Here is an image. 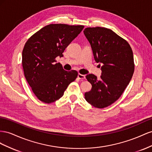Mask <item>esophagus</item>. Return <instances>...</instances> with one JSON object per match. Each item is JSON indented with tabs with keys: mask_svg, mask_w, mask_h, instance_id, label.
<instances>
[{
	"mask_svg": "<svg viewBox=\"0 0 152 152\" xmlns=\"http://www.w3.org/2000/svg\"><path fill=\"white\" fill-rule=\"evenodd\" d=\"M77 77H78L79 79L83 80L85 79V76L83 75H81V74H78V75H77Z\"/></svg>",
	"mask_w": 152,
	"mask_h": 152,
	"instance_id": "1",
	"label": "esophagus"
}]
</instances>
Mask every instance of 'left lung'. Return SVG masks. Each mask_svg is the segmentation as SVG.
<instances>
[{"instance_id": "1", "label": "left lung", "mask_w": 152, "mask_h": 152, "mask_svg": "<svg viewBox=\"0 0 152 152\" xmlns=\"http://www.w3.org/2000/svg\"><path fill=\"white\" fill-rule=\"evenodd\" d=\"M83 32L95 62L102 64L100 79L92 74L86 76L92 87L85 97L94 107L104 108L118 100L131 81L134 71L133 52L126 40L109 28L87 27Z\"/></svg>"}]
</instances>
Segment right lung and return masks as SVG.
<instances>
[{"label": "right lung", "mask_w": 152, "mask_h": 152, "mask_svg": "<svg viewBox=\"0 0 152 152\" xmlns=\"http://www.w3.org/2000/svg\"><path fill=\"white\" fill-rule=\"evenodd\" d=\"M83 28V25L50 24L26 42L22 51L24 75L39 100L48 104L56 101L76 79V71H65L55 58L63 57L65 49Z\"/></svg>", "instance_id": "right-lung-1"}]
</instances>
